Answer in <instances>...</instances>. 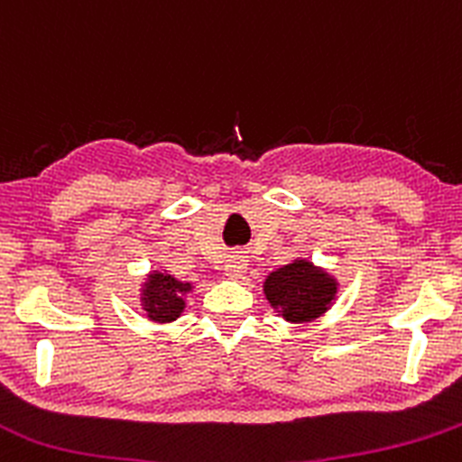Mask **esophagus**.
<instances>
[{"label": "esophagus", "mask_w": 462, "mask_h": 462, "mask_svg": "<svg viewBox=\"0 0 462 462\" xmlns=\"http://www.w3.org/2000/svg\"><path fill=\"white\" fill-rule=\"evenodd\" d=\"M246 272V258L240 254L229 255V260L225 263V276L226 278H240Z\"/></svg>", "instance_id": "34e87169"}]
</instances>
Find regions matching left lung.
<instances>
[{
    "instance_id": "8db88e82",
    "label": "left lung",
    "mask_w": 462,
    "mask_h": 462,
    "mask_svg": "<svg viewBox=\"0 0 462 462\" xmlns=\"http://www.w3.org/2000/svg\"><path fill=\"white\" fill-rule=\"evenodd\" d=\"M269 305L287 323H312L335 305L339 282L328 269L308 258H296L269 273L263 282Z\"/></svg>"
}]
</instances>
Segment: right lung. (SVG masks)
I'll return each mask as SVG.
<instances>
[{
    "label": "right lung",
    "instance_id": "1",
    "mask_svg": "<svg viewBox=\"0 0 462 462\" xmlns=\"http://www.w3.org/2000/svg\"><path fill=\"white\" fill-rule=\"evenodd\" d=\"M193 291L190 282L180 281L166 269L145 273L141 285V310L143 317L152 323H172L181 317L186 308V296Z\"/></svg>",
    "mask_w": 462,
    "mask_h": 462
}]
</instances>
